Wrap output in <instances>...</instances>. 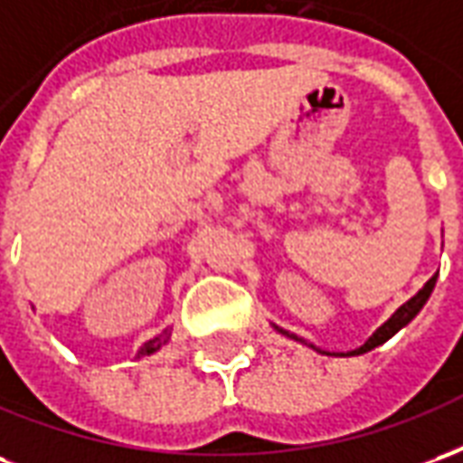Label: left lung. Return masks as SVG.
Returning <instances> with one entry per match:
<instances>
[{
    "label": "left lung",
    "mask_w": 463,
    "mask_h": 463,
    "mask_svg": "<svg viewBox=\"0 0 463 463\" xmlns=\"http://www.w3.org/2000/svg\"><path fill=\"white\" fill-rule=\"evenodd\" d=\"M434 285H437V275H434L431 280H427V285H424V288H421V290H419L417 295L411 298V300L404 302V305H402V307H399V310L394 312V315H392V317H389L387 322H384V325H379L377 330L369 335V340L364 342V345H359L357 349H352V352H347V354H335V357H354V354H364V352H369V349H374V347H379V345H384V342H387L389 337H394V335H397V332L402 330V327H407L409 322L417 317L419 310H421V307L427 305L429 295H431V290H434ZM272 327L280 332V335H285V337H290V340L302 342V345H307V347L317 349L320 354H332V352H325V349L315 347L312 342L298 337L295 332L282 330V327H278V325H272Z\"/></svg>",
    "instance_id": "obj_1"
}]
</instances>
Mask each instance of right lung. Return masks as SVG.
I'll list each match as a JSON object with an SVG mask.
<instances>
[{
    "label": "right lung",
    "instance_id": "right-lung-1",
    "mask_svg": "<svg viewBox=\"0 0 463 463\" xmlns=\"http://www.w3.org/2000/svg\"><path fill=\"white\" fill-rule=\"evenodd\" d=\"M168 340H171V332L168 330L163 332V335H156L153 340L143 342V347L138 349V354H136V357H148V354H153V352H158L163 345H168Z\"/></svg>",
    "mask_w": 463,
    "mask_h": 463
}]
</instances>
